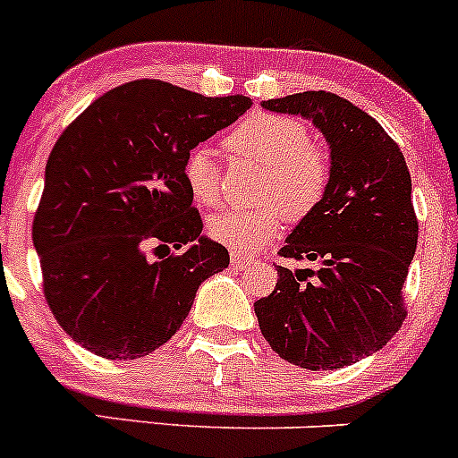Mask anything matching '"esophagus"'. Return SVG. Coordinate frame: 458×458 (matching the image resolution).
I'll list each match as a JSON object with an SVG mask.
<instances>
[{"mask_svg": "<svg viewBox=\"0 0 458 458\" xmlns=\"http://www.w3.org/2000/svg\"><path fill=\"white\" fill-rule=\"evenodd\" d=\"M251 260L245 259V256H238V254H232V267L236 269H247L250 267Z\"/></svg>", "mask_w": 458, "mask_h": 458, "instance_id": "1", "label": "esophagus"}]
</instances>
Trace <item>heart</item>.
Instances as JSON below:
<instances>
[{
	"mask_svg": "<svg viewBox=\"0 0 458 458\" xmlns=\"http://www.w3.org/2000/svg\"><path fill=\"white\" fill-rule=\"evenodd\" d=\"M226 150L263 168L260 207L226 208L208 220V236L233 251H254L272 241L283 217L301 220L321 202L328 184L326 155L310 143L306 123L281 114L250 116L225 141ZM191 198L213 207L220 198V168L208 148H193L184 161Z\"/></svg>",
	"mask_w": 458,
	"mask_h": 458,
	"instance_id": "obj_1",
	"label": "heart"
}]
</instances>
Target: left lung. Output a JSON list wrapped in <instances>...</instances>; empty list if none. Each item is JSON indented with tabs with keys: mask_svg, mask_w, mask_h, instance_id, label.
<instances>
[{
	"mask_svg": "<svg viewBox=\"0 0 458 458\" xmlns=\"http://www.w3.org/2000/svg\"><path fill=\"white\" fill-rule=\"evenodd\" d=\"M260 106L312 121L330 150L324 198L281 250L317 269L276 265V287L254 303L260 333L301 369L351 367L380 351L407 315L403 285L418 242L409 168L385 128L342 96L303 91Z\"/></svg>",
	"mask_w": 458,
	"mask_h": 458,
	"instance_id": "left-lung-1",
	"label": "left lung"
}]
</instances>
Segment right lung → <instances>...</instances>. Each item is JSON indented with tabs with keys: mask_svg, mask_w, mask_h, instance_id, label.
<instances>
[{
	"mask_svg": "<svg viewBox=\"0 0 458 458\" xmlns=\"http://www.w3.org/2000/svg\"><path fill=\"white\" fill-rule=\"evenodd\" d=\"M251 106L161 81L98 96L55 141L33 220L45 297L64 333L107 360H137L166 344L195 292L229 265L202 233L184 180L186 155ZM150 242L177 257L148 261Z\"/></svg>",
	"mask_w": 458,
	"mask_h": 458,
	"instance_id": "add662e5",
	"label": "right lung"
}]
</instances>
